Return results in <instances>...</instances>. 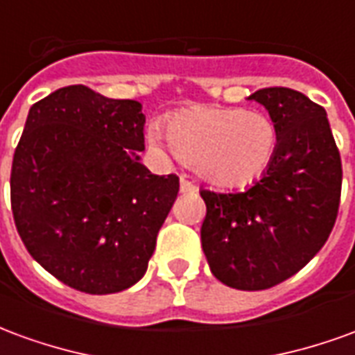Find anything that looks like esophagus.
<instances>
[{"mask_svg":"<svg viewBox=\"0 0 355 355\" xmlns=\"http://www.w3.org/2000/svg\"><path fill=\"white\" fill-rule=\"evenodd\" d=\"M180 192H196V186L188 178H180Z\"/></svg>","mask_w":355,"mask_h":355,"instance_id":"34e87169","label":"esophagus"}]
</instances>
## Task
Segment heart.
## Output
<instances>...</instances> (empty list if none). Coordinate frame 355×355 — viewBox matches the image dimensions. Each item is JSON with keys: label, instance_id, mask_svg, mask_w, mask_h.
Listing matches in <instances>:
<instances>
[{"label": "heart", "instance_id": "heart-1", "mask_svg": "<svg viewBox=\"0 0 355 355\" xmlns=\"http://www.w3.org/2000/svg\"><path fill=\"white\" fill-rule=\"evenodd\" d=\"M150 140L193 165L209 182L239 188L253 184L270 169L279 148V131L259 112L198 106L171 117L167 132L154 125Z\"/></svg>", "mask_w": 355, "mask_h": 355}]
</instances>
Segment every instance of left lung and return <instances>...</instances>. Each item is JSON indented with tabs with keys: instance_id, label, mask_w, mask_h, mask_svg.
I'll list each match as a JSON object with an SVG mask.
<instances>
[{
	"instance_id": "left-lung-1",
	"label": "left lung",
	"mask_w": 355,
	"mask_h": 355,
	"mask_svg": "<svg viewBox=\"0 0 355 355\" xmlns=\"http://www.w3.org/2000/svg\"><path fill=\"white\" fill-rule=\"evenodd\" d=\"M261 102L279 131L274 163L245 192L200 190L201 247L218 282L239 291L289 279L325 245L335 226L343 163L327 114L306 94L266 87Z\"/></svg>"
}]
</instances>
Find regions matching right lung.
<instances>
[{
  "instance_id": "1",
  "label": "right lung",
  "mask_w": 355,
  "mask_h": 355,
  "mask_svg": "<svg viewBox=\"0 0 355 355\" xmlns=\"http://www.w3.org/2000/svg\"><path fill=\"white\" fill-rule=\"evenodd\" d=\"M142 104L68 85L30 108L11 167V209L28 253L72 289L110 295L144 275L178 193L154 175Z\"/></svg>"
}]
</instances>
